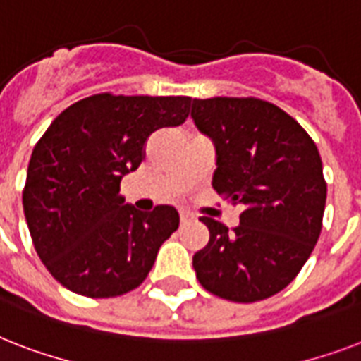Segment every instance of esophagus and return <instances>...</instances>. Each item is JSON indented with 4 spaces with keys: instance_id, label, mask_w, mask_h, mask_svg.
Returning <instances> with one entry per match:
<instances>
[{
    "instance_id": "esophagus-1",
    "label": "esophagus",
    "mask_w": 361,
    "mask_h": 361,
    "mask_svg": "<svg viewBox=\"0 0 361 361\" xmlns=\"http://www.w3.org/2000/svg\"><path fill=\"white\" fill-rule=\"evenodd\" d=\"M180 219H181V223L185 225V223H189V221H192V215H191V214H187V212H181V214H180Z\"/></svg>"
}]
</instances>
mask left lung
Segmentation results:
<instances>
[{
    "label": "left lung",
    "mask_w": 361,
    "mask_h": 361,
    "mask_svg": "<svg viewBox=\"0 0 361 361\" xmlns=\"http://www.w3.org/2000/svg\"><path fill=\"white\" fill-rule=\"evenodd\" d=\"M191 118L214 142L212 185L243 209L234 231L200 219L209 241L192 268L223 300H266L292 283L320 236L326 181L319 149L294 118L260 99H192Z\"/></svg>",
    "instance_id": "obj_1"
}]
</instances>
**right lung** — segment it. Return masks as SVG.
<instances>
[{
  "mask_svg": "<svg viewBox=\"0 0 361 361\" xmlns=\"http://www.w3.org/2000/svg\"><path fill=\"white\" fill-rule=\"evenodd\" d=\"M191 97L101 93L65 109L31 153L24 215L37 255L65 288L114 298L146 279L180 226L172 206L125 204L121 178L140 166L155 130L178 127Z\"/></svg>",
  "mask_w": 361,
  "mask_h": 361,
  "instance_id": "obj_1",
  "label": "right lung"
}]
</instances>
